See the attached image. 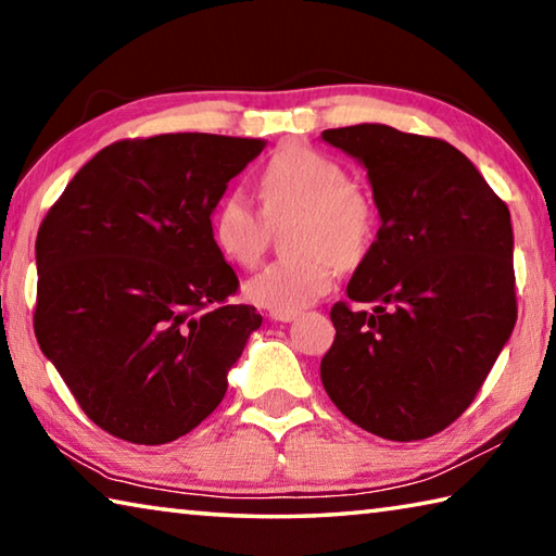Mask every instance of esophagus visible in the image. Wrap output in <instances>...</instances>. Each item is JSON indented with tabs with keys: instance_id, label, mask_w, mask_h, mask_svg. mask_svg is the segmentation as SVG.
Segmentation results:
<instances>
[{
	"instance_id": "1",
	"label": "esophagus",
	"mask_w": 556,
	"mask_h": 556,
	"mask_svg": "<svg viewBox=\"0 0 556 556\" xmlns=\"http://www.w3.org/2000/svg\"><path fill=\"white\" fill-rule=\"evenodd\" d=\"M271 318H275V321H281V324H289V321H294L296 314H279V312H271Z\"/></svg>"
}]
</instances>
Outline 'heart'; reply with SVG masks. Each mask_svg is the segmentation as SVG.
<instances>
[{
    "instance_id": "obj_1",
    "label": "heart",
    "mask_w": 556,
    "mask_h": 556,
    "mask_svg": "<svg viewBox=\"0 0 556 556\" xmlns=\"http://www.w3.org/2000/svg\"><path fill=\"white\" fill-rule=\"evenodd\" d=\"M260 191L269 218L299 213L289 232L294 252L244 281V296L267 312L296 314L331 291L341 265L353 267L365 257L378 208L368 188L345 178L336 156L301 142L271 154ZM211 238L232 265L252 267L265 255L267 220L242 191H230L213 208Z\"/></svg>"
}]
</instances>
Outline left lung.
I'll return each instance as SVG.
<instances>
[{
  "mask_svg": "<svg viewBox=\"0 0 556 556\" xmlns=\"http://www.w3.org/2000/svg\"><path fill=\"white\" fill-rule=\"evenodd\" d=\"M368 168L378 238L331 308L328 397L375 437L446 429L481 390L517 321L510 211L444 139L388 125L321 131Z\"/></svg>",
  "mask_w": 556,
  "mask_h": 556,
  "instance_id": "obj_1",
  "label": "left lung"
}]
</instances>
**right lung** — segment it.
<instances>
[{
    "label": "right lung",
    "mask_w": 556,
    "mask_h": 556,
    "mask_svg": "<svg viewBox=\"0 0 556 556\" xmlns=\"http://www.w3.org/2000/svg\"><path fill=\"white\" fill-rule=\"evenodd\" d=\"M265 139L178 131L122 139L73 176L36 238L34 331L80 409L131 444L195 429L228 390L255 306L211 215Z\"/></svg>",
    "instance_id": "1"
}]
</instances>
